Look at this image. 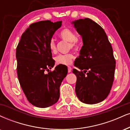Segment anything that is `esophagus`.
Segmentation results:
<instances>
[{
	"mask_svg": "<svg viewBox=\"0 0 130 130\" xmlns=\"http://www.w3.org/2000/svg\"><path fill=\"white\" fill-rule=\"evenodd\" d=\"M68 73H71V68L70 67H68Z\"/></svg>",
	"mask_w": 130,
	"mask_h": 130,
	"instance_id": "34e87169",
	"label": "esophagus"
}]
</instances>
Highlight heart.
Returning a JSON list of instances; mask_svg holds the SVG:
<instances>
[{"label": "heart", "mask_w": 130, "mask_h": 130, "mask_svg": "<svg viewBox=\"0 0 130 130\" xmlns=\"http://www.w3.org/2000/svg\"><path fill=\"white\" fill-rule=\"evenodd\" d=\"M59 36L62 40L69 42V48H74L77 45V40L76 34L73 31L70 29L65 28L60 32ZM49 48L52 53H55L56 51V44L55 40L51 39L49 42ZM74 58V56L71 53L68 54H60L56 56L55 58L56 62L59 64L63 65H70L71 63L72 59Z\"/></svg>", "instance_id": "b5f03b06"}]
</instances>
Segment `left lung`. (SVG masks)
<instances>
[{"label": "left lung", "instance_id": "left-lung-1", "mask_svg": "<svg viewBox=\"0 0 130 130\" xmlns=\"http://www.w3.org/2000/svg\"><path fill=\"white\" fill-rule=\"evenodd\" d=\"M82 36L83 46L73 69L77 80L75 91L87 104L103 101L110 93L114 81L116 60L112 48L104 29L93 20L80 19L72 22Z\"/></svg>", "mask_w": 130, "mask_h": 130}]
</instances>
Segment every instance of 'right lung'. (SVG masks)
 <instances>
[{
  "mask_svg": "<svg viewBox=\"0 0 130 130\" xmlns=\"http://www.w3.org/2000/svg\"><path fill=\"white\" fill-rule=\"evenodd\" d=\"M61 26L62 21L32 23L22 34L17 46L19 81L28 101L35 107L46 108L58 101L61 83L68 73L57 65L54 71L46 73L55 62L49 42Z\"/></svg>",
  "mask_w": 130,
  "mask_h": 130,
  "instance_id": "right-lung-1",
  "label": "right lung"
}]
</instances>
